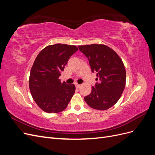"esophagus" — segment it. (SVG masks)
Instances as JSON below:
<instances>
[{"label":"esophagus","instance_id":"1","mask_svg":"<svg viewBox=\"0 0 155 155\" xmlns=\"http://www.w3.org/2000/svg\"><path fill=\"white\" fill-rule=\"evenodd\" d=\"M80 85H79V84H76V88H79V87H80Z\"/></svg>","mask_w":155,"mask_h":155}]
</instances>
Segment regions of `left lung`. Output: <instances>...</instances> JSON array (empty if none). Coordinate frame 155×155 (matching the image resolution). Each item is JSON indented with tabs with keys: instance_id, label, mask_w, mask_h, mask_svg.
Returning <instances> with one entry per match:
<instances>
[{
	"instance_id": "1",
	"label": "left lung",
	"mask_w": 155,
	"mask_h": 155,
	"mask_svg": "<svg viewBox=\"0 0 155 155\" xmlns=\"http://www.w3.org/2000/svg\"><path fill=\"white\" fill-rule=\"evenodd\" d=\"M88 58L92 72H96L97 82L84 100L94 109L104 110L119 100L124 92L126 72L122 60L115 51L104 45L79 46Z\"/></svg>"
}]
</instances>
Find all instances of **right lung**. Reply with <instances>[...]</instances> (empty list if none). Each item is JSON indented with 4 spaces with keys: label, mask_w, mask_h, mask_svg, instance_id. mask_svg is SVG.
Here are the masks:
<instances>
[{
    "label": "right lung",
    "mask_w": 155,
    "mask_h": 155,
    "mask_svg": "<svg viewBox=\"0 0 155 155\" xmlns=\"http://www.w3.org/2000/svg\"><path fill=\"white\" fill-rule=\"evenodd\" d=\"M78 50L74 45L56 44L42 50L31 67L29 79L31 94L37 105L48 113L66 109L76 87L59 79L70 56Z\"/></svg>",
    "instance_id": "add662e5"
}]
</instances>
